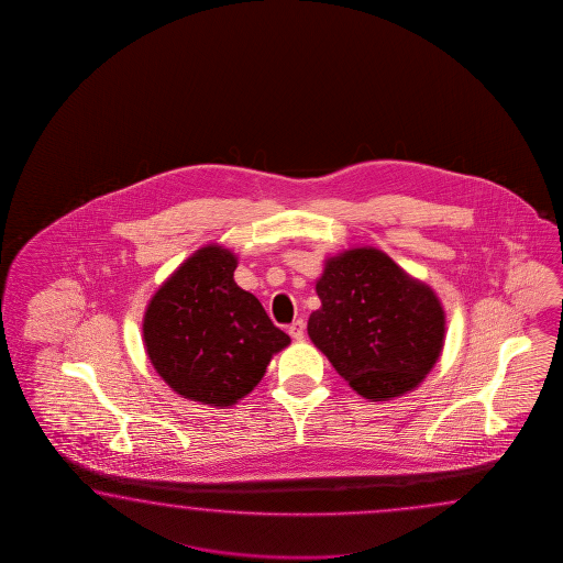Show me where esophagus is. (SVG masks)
<instances>
[{
  "label": "esophagus",
  "instance_id": "obj_1",
  "mask_svg": "<svg viewBox=\"0 0 563 563\" xmlns=\"http://www.w3.org/2000/svg\"><path fill=\"white\" fill-rule=\"evenodd\" d=\"M287 332H289V335H291L294 340H301L303 332H306V322H303V320H296V322L287 328Z\"/></svg>",
  "mask_w": 563,
  "mask_h": 563
}]
</instances>
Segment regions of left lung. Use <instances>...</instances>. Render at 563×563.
Returning a JSON list of instances; mask_svg holds the SVG:
<instances>
[{
  "label": "left lung",
  "instance_id": "1",
  "mask_svg": "<svg viewBox=\"0 0 563 563\" xmlns=\"http://www.w3.org/2000/svg\"><path fill=\"white\" fill-rule=\"evenodd\" d=\"M316 291L322 308L308 320L311 342L364 398L405 395L441 356V301L386 253L360 247L330 257Z\"/></svg>",
  "mask_w": 563,
  "mask_h": 563
}]
</instances>
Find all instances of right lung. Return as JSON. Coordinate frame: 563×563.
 <instances>
[{"instance_id":"add662e5","label":"right lung","mask_w":563,"mask_h":563,"mask_svg":"<svg viewBox=\"0 0 563 563\" xmlns=\"http://www.w3.org/2000/svg\"><path fill=\"white\" fill-rule=\"evenodd\" d=\"M238 257L207 245L158 287L144 311V347L158 376L183 398L231 407L264 378L289 344L260 299L241 289Z\"/></svg>"}]
</instances>
